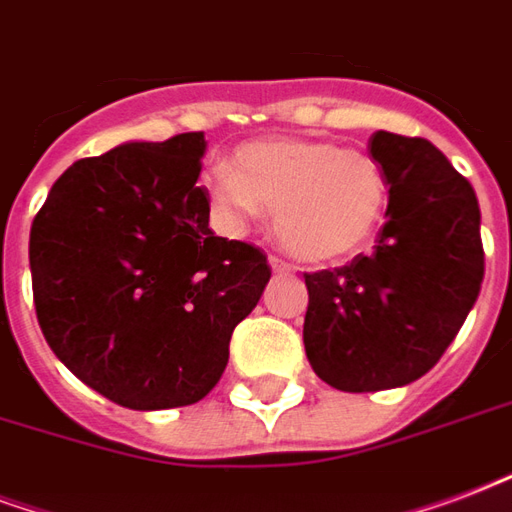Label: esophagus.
<instances>
[{
	"mask_svg": "<svg viewBox=\"0 0 512 512\" xmlns=\"http://www.w3.org/2000/svg\"><path fill=\"white\" fill-rule=\"evenodd\" d=\"M270 267L272 272H294V267H291L288 261L278 259V256H270Z\"/></svg>",
	"mask_w": 512,
	"mask_h": 512,
	"instance_id": "obj_1",
	"label": "esophagus"
}]
</instances>
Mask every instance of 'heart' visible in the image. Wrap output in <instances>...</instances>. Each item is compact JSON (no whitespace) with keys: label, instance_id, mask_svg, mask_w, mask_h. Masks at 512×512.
<instances>
[{"label":"heart","instance_id":"heart-1","mask_svg":"<svg viewBox=\"0 0 512 512\" xmlns=\"http://www.w3.org/2000/svg\"><path fill=\"white\" fill-rule=\"evenodd\" d=\"M210 205L226 232H242L272 210L278 240L321 264L351 256L378 232L388 180L370 153L334 142H251L234 153L232 169L213 172Z\"/></svg>","mask_w":512,"mask_h":512}]
</instances>
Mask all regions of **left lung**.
Segmentation results:
<instances>
[{"label":"left lung","mask_w":512,"mask_h":512,"mask_svg":"<svg viewBox=\"0 0 512 512\" xmlns=\"http://www.w3.org/2000/svg\"><path fill=\"white\" fill-rule=\"evenodd\" d=\"M370 153L388 180V221L375 248L305 275L307 361L351 394L407 386L432 370L483 283L470 180L421 137L375 132Z\"/></svg>","instance_id":"left-lung-1"}]
</instances>
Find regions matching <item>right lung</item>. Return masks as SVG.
<instances>
[{
  "label": "right lung",
  "instance_id": "right-lung-1",
  "mask_svg": "<svg viewBox=\"0 0 512 512\" xmlns=\"http://www.w3.org/2000/svg\"><path fill=\"white\" fill-rule=\"evenodd\" d=\"M205 148V134L186 132L75 161L32 221L45 340L75 378L129 410L207 397L272 275L259 248L207 226Z\"/></svg>",
  "mask_w": 512,
  "mask_h": 512
}]
</instances>
